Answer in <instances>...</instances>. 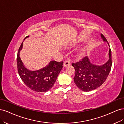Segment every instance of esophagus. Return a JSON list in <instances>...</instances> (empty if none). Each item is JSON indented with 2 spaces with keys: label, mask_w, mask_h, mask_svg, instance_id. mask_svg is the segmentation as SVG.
I'll return each instance as SVG.
<instances>
[{
  "label": "esophagus",
  "mask_w": 124,
  "mask_h": 124,
  "mask_svg": "<svg viewBox=\"0 0 124 124\" xmlns=\"http://www.w3.org/2000/svg\"><path fill=\"white\" fill-rule=\"evenodd\" d=\"M70 65V62L69 59L66 60V61L64 62H63V66H64L65 67L68 66Z\"/></svg>",
  "instance_id": "34e87169"
}]
</instances>
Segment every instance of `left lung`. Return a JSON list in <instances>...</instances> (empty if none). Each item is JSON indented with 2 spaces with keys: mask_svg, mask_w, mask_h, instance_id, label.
<instances>
[{
  "mask_svg": "<svg viewBox=\"0 0 124 124\" xmlns=\"http://www.w3.org/2000/svg\"><path fill=\"white\" fill-rule=\"evenodd\" d=\"M104 41L108 44L104 36L101 34ZM108 61L101 66H96L89 61L87 56L81 61L72 63V66L76 71L74 78L75 84L82 91L89 92L98 88L107 80L112 67V54L111 48L109 50Z\"/></svg>",
  "mask_w": 124,
  "mask_h": 124,
  "instance_id": "obj_1",
  "label": "left lung"
}]
</instances>
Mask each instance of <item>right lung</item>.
<instances>
[{
	"mask_svg": "<svg viewBox=\"0 0 124 124\" xmlns=\"http://www.w3.org/2000/svg\"><path fill=\"white\" fill-rule=\"evenodd\" d=\"M22 46L23 42L18 49L16 59L17 71L22 80L33 91H48L55 83L58 75L63 67V62L51 61L47 66L42 69L33 71L29 70L24 67L20 57V52Z\"/></svg>",
	"mask_w": 124,
	"mask_h": 124,
	"instance_id": "right-lung-1",
	"label": "right lung"
}]
</instances>
